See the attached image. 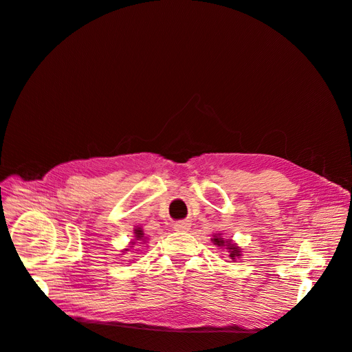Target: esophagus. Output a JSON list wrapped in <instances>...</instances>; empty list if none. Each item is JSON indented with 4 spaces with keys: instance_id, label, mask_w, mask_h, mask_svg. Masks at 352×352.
<instances>
[{
    "instance_id": "34e87169",
    "label": "esophagus",
    "mask_w": 352,
    "mask_h": 352,
    "mask_svg": "<svg viewBox=\"0 0 352 352\" xmlns=\"http://www.w3.org/2000/svg\"><path fill=\"white\" fill-rule=\"evenodd\" d=\"M190 223L188 221H178V223L174 224V230L178 231V232H186L190 230Z\"/></svg>"
}]
</instances>
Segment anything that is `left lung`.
<instances>
[{"instance_id":"obj_1","label":"left lung","mask_w":352,"mask_h":352,"mask_svg":"<svg viewBox=\"0 0 352 352\" xmlns=\"http://www.w3.org/2000/svg\"><path fill=\"white\" fill-rule=\"evenodd\" d=\"M212 243L215 244V245H218V247H226V250H228V252H230V258L231 260H235V258H239L241 256V250H239V247L236 245V244H234L231 239H224V238H221V235L219 234H217V235H214V238H212Z\"/></svg>"}]
</instances>
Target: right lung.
<instances>
[{"label":"right lung","instance_id":"obj_1","mask_svg":"<svg viewBox=\"0 0 352 352\" xmlns=\"http://www.w3.org/2000/svg\"><path fill=\"white\" fill-rule=\"evenodd\" d=\"M134 231H135V239H137V241H141V239H144V232H142L141 228H137ZM133 244H135V243H133ZM125 251H128V250H125Z\"/></svg>","mask_w":352,"mask_h":352}]
</instances>
